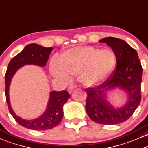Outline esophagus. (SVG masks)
<instances>
[{
	"instance_id": "34e87169",
	"label": "esophagus",
	"mask_w": 148,
	"mask_h": 148,
	"mask_svg": "<svg viewBox=\"0 0 148 148\" xmlns=\"http://www.w3.org/2000/svg\"><path fill=\"white\" fill-rule=\"evenodd\" d=\"M75 87H77V85H70L69 87H68V92H69V93H71L72 92V91H73V90H74V88H75Z\"/></svg>"
}]
</instances>
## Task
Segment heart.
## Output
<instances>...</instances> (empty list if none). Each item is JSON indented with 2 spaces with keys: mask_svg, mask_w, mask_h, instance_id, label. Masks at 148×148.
Returning a JSON list of instances; mask_svg holds the SVG:
<instances>
[{
  "mask_svg": "<svg viewBox=\"0 0 148 148\" xmlns=\"http://www.w3.org/2000/svg\"><path fill=\"white\" fill-rule=\"evenodd\" d=\"M116 54L110 49L100 50L92 46L76 47L65 51L50 66L51 73L63 81L69 75L78 74V79L85 85H93L104 80L116 66Z\"/></svg>",
  "mask_w": 148,
  "mask_h": 148,
  "instance_id": "heart-1",
  "label": "heart"
}]
</instances>
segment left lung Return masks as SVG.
Instances as JSON below:
<instances>
[{"mask_svg":"<svg viewBox=\"0 0 148 148\" xmlns=\"http://www.w3.org/2000/svg\"><path fill=\"white\" fill-rule=\"evenodd\" d=\"M99 42H105L113 50L116 56V68L104 82L85 89V109L95 122L118 124L130 119L141 101L143 68L137 51L123 40L109 37ZM116 88L123 90L127 95L126 103L121 107L115 108L107 101V93Z\"/></svg>","mask_w":148,"mask_h":148,"instance_id":"8db88e82","label":"left lung"}]
</instances>
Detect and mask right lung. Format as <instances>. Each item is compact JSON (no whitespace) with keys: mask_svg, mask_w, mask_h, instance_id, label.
<instances>
[{"mask_svg":"<svg viewBox=\"0 0 148 148\" xmlns=\"http://www.w3.org/2000/svg\"><path fill=\"white\" fill-rule=\"evenodd\" d=\"M53 48H45L38 44H29L18 55L11 60L5 75V97L10 114L22 127L32 130H46L56 127L64 116L63 106L70 97L66 90L50 92L47 108L45 112L38 118L31 120L24 119L14 113L9 99V87L14 74L25 65H35L44 67L46 66Z\"/></svg>","mask_w":148,"mask_h":148,"instance_id":"add662e5","label":"right lung"}]
</instances>
